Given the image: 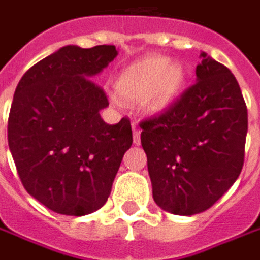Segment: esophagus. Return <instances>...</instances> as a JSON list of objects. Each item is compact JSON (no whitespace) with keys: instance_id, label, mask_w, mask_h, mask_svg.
Returning <instances> with one entry per match:
<instances>
[{"instance_id":"1","label":"esophagus","mask_w":260,"mask_h":260,"mask_svg":"<svg viewBox=\"0 0 260 260\" xmlns=\"http://www.w3.org/2000/svg\"><path fill=\"white\" fill-rule=\"evenodd\" d=\"M133 142H135V145L140 143V128L136 124H133Z\"/></svg>"}]
</instances>
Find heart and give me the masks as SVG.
Masks as SVG:
<instances>
[{
  "label": "heart",
  "mask_w": 260,
  "mask_h": 260,
  "mask_svg": "<svg viewBox=\"0 0 260 260\" xmlns=\"http://www.w3.org/2000/svg\"><path fill=\"white\" fill-rule=\"evenodd\" d=\"M186 87V71L164 56H146L124 66L115 78V90L127 102H142L149 115L167 112Z\"/></svg>",
  "instance_id": "heart-1"
}]
</instances>
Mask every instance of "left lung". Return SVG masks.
<instances>
[{"mask_svg":"<svg viewBox=\"0 0 260 260\" xmlns=\"http://www.w3.org/2000/svg\"><path fill=\"white\" fill-rule=\"evenodd\" d=\"M197 83L167 112L140 122L152 197L162 210L210 209L244 164L247 108L232 72L201 51Z\"/></svg>","mask_w":260,"mask_h":260,"instance_id":"left-lung-1","label":"left lung"}]
</instances>
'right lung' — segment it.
<instances>
[{"label":"right lung","instance_id":"1","mask_svg":"<svg viewBox=\"0 0 260 260\" xmlns=\"http://www.w3.org/2000/svg\"><path fill=\"white\" fill-rule=\"evenodd\" d=\"M115 46H65L19 81L9 117V146L35 200L66 216L99 210L133 143L128 118L106 124L109 102L91 80L117 57Z\"/></svg>","mask_w":260,"mask_h":260}]
</instances>
